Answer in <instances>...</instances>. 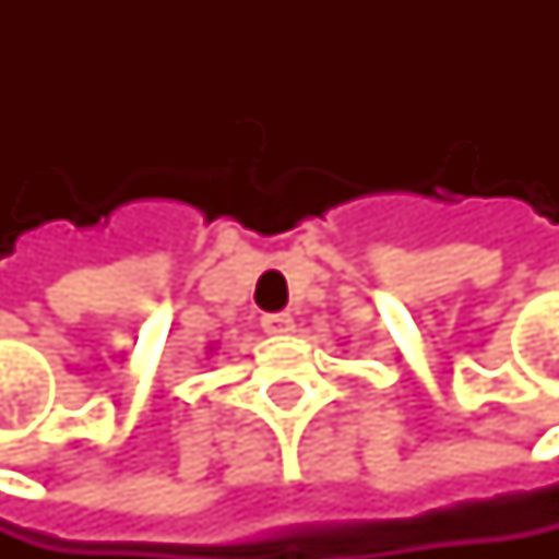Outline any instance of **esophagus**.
I'll return each instance as SVG.
<instances>
[{"label": "esophagus", "instance_id": "1", "mask_svg": "<svg viewBox=\"0 0 559 559\" xmlns=\"http://www.w3.org/2000/svg\"><path fill=\"white\" fill-rule=\"evenodd\" d=\"M261 329H264L267 335H288V332H295V318L285 314V311L264 314V318H261Z\"/></svg>", "mask_w": 559, "mask_h": 559}]
</instances>
